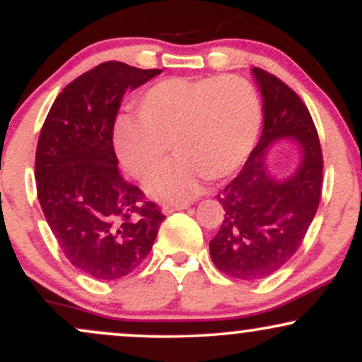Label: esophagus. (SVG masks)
Segmentation results:
<instances>
[{
    "label": "esophagus",
    "mask_w": 362,
    "mask_h": 362,
    "mask_svg": "<svg viewBox=\"0 0 362 362\" xmlns=\"http://www.w3.org/2000/svg\"><path fill=\"white\" fill-rule=\"evenodd\" d=\"M190 204L189 202H175V204H165L163 206V213H173V211H182V209H187Z\"/></svg>",
    "instance_id": "34e87169"
}]
</instances>
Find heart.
<instances>
[{
    "label": "heart",
    "mask_w": 362,
    "mask_h": 362,
    "mask_svg": "<svg viewBox=\"0 0 362 362\" xmlns=\"http://www.w3.org/2000/svg\"><path fill=\"white\" fill-rule=\"evenodd\" d=\"M136 114L139 120L120 119L114 129L120 165L148 184L168 167L172 146L180 160L151 192L184 201L202 178L219 180L245 163L259 138L262 103L242 76L170 78L141 95Z\"/></svg>",
    "instance_id": "obj_1"
}]
</instances>
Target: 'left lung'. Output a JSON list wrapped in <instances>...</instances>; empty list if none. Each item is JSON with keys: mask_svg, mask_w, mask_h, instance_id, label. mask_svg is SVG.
I'll use <instances>...</instances> for the list:
<instances>
[{"mask_svg": "<svg viewBox=\"0 0 362 362\" xmlns=\"http://www.w3.org/2000/svg\"><path fill=\"white\" fill-rule=\"evenodd\" d=\"M264 102L260 141L242 172L218 194L224 219L209 242L219 271L240 281H260L288 262L308 231L322 197L323 156L308 109L274 74L252 68ZM293 139L300 148V165L284 181L268 173L267 148Z\"/></svg>", "mask_w": 362, "mask_h": 362, "instance_id": "8db88e82", "label": "left lung"}]
</instances>
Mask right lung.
Here are the masks:
<instances>
[{
	"label": "right lung",
	"instance_id": "add662e5",
	"mask_svg": "<svg viewBox=\"0 0 362 362\" xmlns=\"http://www.w3.org/2000/svg\"><path fill=\"white\" fill-rule=\"evenodd\" d=\"M160 73L102 62L57 95L40 129L37 197L66 259L93 279L115 281L134 271L165 219L120 175L112 141L124 93Z\"/></svg>",
	"mask_w": 362,
	"mask_h": 362
}]
</instances>
